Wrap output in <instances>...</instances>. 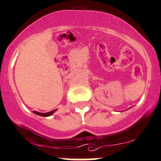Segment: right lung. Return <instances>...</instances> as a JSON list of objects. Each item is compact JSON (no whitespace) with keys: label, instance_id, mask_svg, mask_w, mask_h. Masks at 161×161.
<instances>
[{"label":"right lung","instance_id":"obj_1","mask_svg":"<svg viewBox=\"0 0 161 161\" xmlns=\"http://www.w3.org/2000/svg\"><path fill=\"white\" fill-rule=\"evenodd\" d=\"M56 111H57V109H55V110H53V111H50V112H47V113H41V112H38V111H34L33 113H35V114H38V115H39V116H42V117H48V116L52 115V114H53Z\"/></svg>","mask_w":161,"mask_h":161}]
</instances>
